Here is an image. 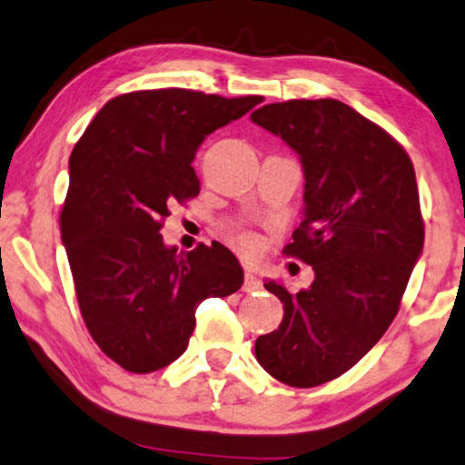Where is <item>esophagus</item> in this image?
I'll use <instances>...</instances> for the list:
<instances>
[{"label": "esophagus", "mask_w": 465, "mask_h": 465, "mask_svg": "<svg viewBox=\"0 0 465 465\" xmlns=\"http://www.w3.org/2000/svg\"><path fill=\"white\" fill-rule=\"evenodd\" d=\"M260 289H262V281L252 272V270H247V272H245V282H242V291H245V292H255V291H260Z\"/></svg>", "instance_id": "1"}]
</instances>
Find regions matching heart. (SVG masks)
I'll list each match as a JSON object with an SVG mask.
<instances>
[{
	"label": "heart",
	"mask_w": 465,
	"mask_h": 465,
	"mask_svg": "<svg viewBox=\"0 0 465 465\" xmlns=\"http://www.w3.org/2000/svg\"><path fill=\"white\" fill-rule=\"evenodd\" d=\"M234 241H237L239 247L247 253H257L262 247L260 237H257V234L252 231H239L237 234H234Z\"/></svg>",
	"instance_id": "1"
}]
</instances>
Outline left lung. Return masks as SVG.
<instances>
[{"mask_svg": "<svg viewBox=\"0 0 465 465\" xmlns=\"http://www.w3.org/2000/svg\"><path fill=\"white\" fill-rule=\"evenodd\" d=\"M252 120L302 160L303 220L282 253L316 274L299 292L263 284L284 316L257 337L255 357L289 387H318L353 368L397 316L424 247L416 173L384 128L337 99L268 104Z\"/></svg>", "mask_w": 465, "mask_h": 465, "instance_id": "8db88e82", "label": "left lung"}]
</instances>
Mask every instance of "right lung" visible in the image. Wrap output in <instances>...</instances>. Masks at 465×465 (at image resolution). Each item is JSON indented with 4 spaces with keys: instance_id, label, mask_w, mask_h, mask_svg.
Listing matches in <instances>:
<instances>
[{
    "instance_id": "1",
    "label": "right lung",
    "mask_w": 465,
    "mask_h": 465,
    "mask_svg": "<svg viewBox=\"0 0 465 465\" xmlns=\"http://www.w3.org/2000/svg\"><path fill=\"white\" fill-rule=\"evenodd\" d=\"M262 102L191 89L124 93L73 149L62 242L89 334L128 372L178 360L197 305L241 289L242 268L224 245L183 253L163 245L160 231L174 203L199 195L191 162L203 139Z\"/></svg>"
}]
</instances>
